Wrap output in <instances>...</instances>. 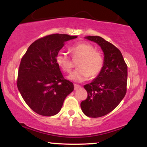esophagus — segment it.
Here are the masks:
<instances>
[{
    "label": "esophagus",
    "mask_w": 147,
    "mask_h": 147,
    "mask_svg": "<svg viewBox=\"0 0 147 147\" xmlns=\"http://www.w3.org/2000/svg\"><path fill=\"white\" fill-rule=\"evenodd\" d=\"M74 86H75V90H77V89L80 88H81V86L79 85H77V84H74Z\"/></svg>",
    "instance_id": "34e87169"
}]
</instances>
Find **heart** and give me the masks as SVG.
I'll return each mask as SVG.
<instances>
[{"mask_svg":"<svg viewBox=\"0 0 147 147\" xmlns=\"http://www.w3.org/2000/svg\"><path fill=\"white\" fill-rule=\"evenodd\" d=\"M73 59H81L77 64L78 68L68 76L70 80L75 82H82L88 78L95 77L102 70L104 65L103 57L96 52L92 45L87 43H77L70 48ZM56 61L65 72H70L73 68V62L67 53L59 52L57 54Z\"/></svg>","mask_w":147,"mask_h":147,"instance_id":"1","label":"heart"}]
</instances>
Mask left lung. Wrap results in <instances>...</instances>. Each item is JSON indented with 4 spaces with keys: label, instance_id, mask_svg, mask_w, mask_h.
I'll use <instances>...</instances> for the list:
<instances>
[{
    "label": "left lung",
    "instance_id": "obj_1",
    "mask_svg": "<svg viewBox=\"0 0 147 147\" xmlns=\"http://www.w3.org/2000/svg\"><path fill=\"white\" fill-rule=\"evenodd\" d=\"M84 38L99 45L104 52V65L92 82L84 86L88 97L81 103V109L88 117H102L115 109L126 95L127 65L112 43L98 36Z\"/></svg>",
    "mask_w": 147,
    "mask_h": 147
}]
</instances>
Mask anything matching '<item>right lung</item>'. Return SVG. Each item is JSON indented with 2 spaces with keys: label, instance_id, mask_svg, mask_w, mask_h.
<instances>
[{
  "label": "right lung",
  "instance_id": "obj_1",
  "mask_svg": "<svg viewBox=\"0 0 147 147\" xmlns=\"http://www.w3.org/2000/svg\"><path fill=\"white\" fill-rule=\"evenodd\" d=\"M77 36L55 34L35 41L23 57L17 87L24 101L37 114L53 116L61 109L74 85L63 78L56 57L65 42Z\"/></svg>",
  "mask_w": 147,
  "mask_h": 147
}]
</instances>
